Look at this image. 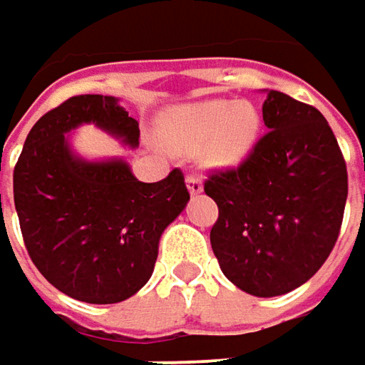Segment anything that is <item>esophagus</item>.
<instances>
[{
  "label": "esophagus",
  "mask_w": 365,
  "mask_h": 365,
  "mask_svg": "<svg viewBox=\"0 0 365 365\" xmlns=\"http://www.w3.org/2000/svg\"><path fill=\"white\" fill-rule=\"evenodd\" d=\"M185 185H187V192H190L192 196H196V194L202 192V182H200V178H196V175H187V178H185Z\"/></svg>",
  "instance_id": "1"
}]
</instances>
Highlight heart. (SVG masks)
<instances>
[{
	"label": "heart",
	"instance_id": "b5f03b06",
	"mask_svg": "<svg viewBox=\"0 0 365 365\" xmlns=\"http://www.w3.org/2000/svg\"><path fill=\"white\" fill-rule=\"evenodd\" d=\"M261 129V116L247 102L200 100L175 106L158 125L160 142L178 154H196L205 169H234L250 154Z\"/></svg>",
	"mask_w": 365,
	"mask_h": 365
}]
</instances>
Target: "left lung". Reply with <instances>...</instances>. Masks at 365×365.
Returning <instances> with one entry per match:
<instances>
[{
	"label": "left lung",
	"mask_w": 365,
	"mask_h": 365,
	"mask_svg": "<svg viewBox=\"0 0 365 365\" xmlns=\"http://www.w3.org/2000/svg\"><path fill=\"white\" fill-rule=\"evenodd\" d=\"M269 129L232 171L211 175V247L223 276L252 297H280L324 265L343 223L347 165L324 115L267 89Z\"/></svg>",
	"instance_id": "8db88e82"
}]
</instances>
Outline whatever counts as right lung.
<instances>
[{
  "mask_svg": "<svg viewBox=\"0 0 365 365\" xmlns=\"http://www.w3.org/2000/svg\"><path fill=\"white\" fill-rule=\"evenodd\" d=\"M96 125L129 148L138 120L115 96H75L29 131L14 169V205L35 267L60 292L93 305L133 297L154 272L158 242L185 209L180 169L140 182L125 158L89 160L71 131Z\"/></svg>",
  "mask_w": 365,
  "mask_h": 365,
  "instance_id": "add662e5",
  "label": "right lung"
}]
</instances>
